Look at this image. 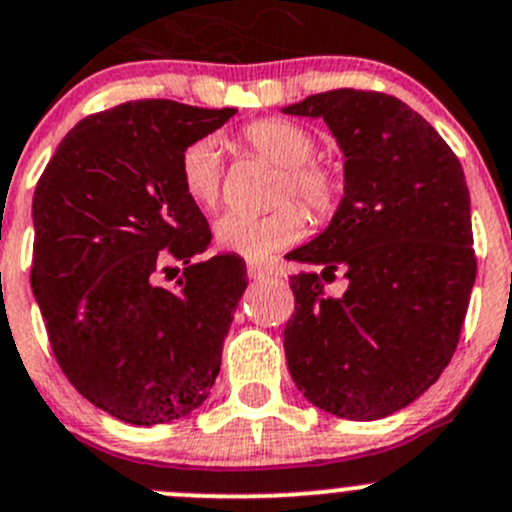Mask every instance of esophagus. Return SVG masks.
<instances>
[{
  "label": "esophagus",
  "instance_id": "obj_1",
  "mask_svg": "<svg viewBox=\"0 0 512 512\" xmlns=\"http://www.w3.org/2000/svg\"><path fill=\"white\" fill-rule=\"evenodd\" d=\"M247 277H250V280H265V277H270V270L250 262V265H247Z\"/></svg>",
  "mask_w": 512,
  "mask_h": 512
}]
</instances>
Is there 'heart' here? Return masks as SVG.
<instances>
[{"instance_id":"heart-1","label":"heart","mask_w":512,"mask_h":512,"mask_svg":"<svg viewBox=\"0 0 512 512\" xmlns=\"http://www.w3.org/2000/svg\"><path fill=\"white\" fill-rule=\"evenodd\" d=\"M240 143L257 156L280 165L275 200L292 195L317 218H329L337 210V170L314 158L317 141L312 131L287 118H260L240 131ZM178 178L183 193L200 208H215L223 188V153L215 138H198L183 148L178 158ZM307 230V215L297 203H282L262 215L227 210L215 220V240L227 252L247 260H267L277 250L297 242Z\"/></svg>"}]
</instances>
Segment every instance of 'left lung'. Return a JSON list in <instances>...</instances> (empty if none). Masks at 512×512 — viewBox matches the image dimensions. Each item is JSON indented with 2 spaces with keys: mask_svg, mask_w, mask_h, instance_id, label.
Masks as SVG:
<instances>
[{
  "mask_svg": "<svg viewBox=\"0 0 512 512\" xmlns=\"http://www.w3.org/2000/svg\"><path fill=\"white\" fill-rule=\"evenodd\" d=\"M324 118L344 153L332 223L292 260L322 265L289 287L285 354L297 389L327 414L371 421L416 401L451 361L476 282L461 160L396 96L337 89L285 108ZM344 269L339 300L322 279Z\"/></svg>",
  "mask_w": 512,
  "mask_h": 512,
  "instance_id": "obj_1",
  "label": "left lung"
}]
</instances>
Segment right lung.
<instances>
[{"mask_svg": "<svg viewBox=\"0 0 512 512\" xmlns=\"http://www.w3.org/2000/svg\"><path fill=\"white\" fill-rule=\"evenodd\" d=\"M235 108L146 98L94 113L59 143L34 190L32 289L51 352L84 399L136 426L208 399L247 287L245 262L208 250L178 158ZM168 259L186 267L157 285Z\"/></svg>", "mask_w": 512, "mask_h": 512, "instance_id": "1", "label": "right lung"}]
</instances>
